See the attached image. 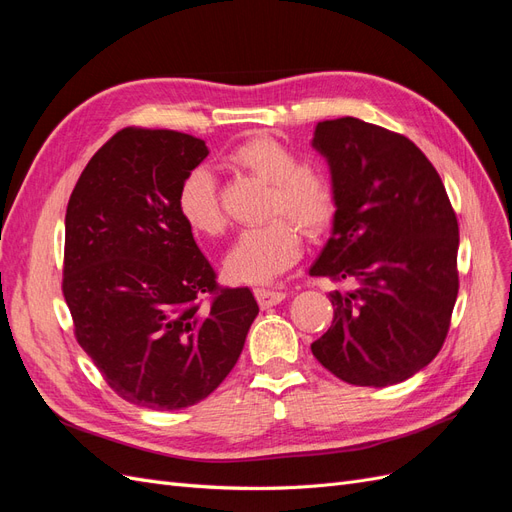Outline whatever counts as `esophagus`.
<instances>
[{
    "label": "esophagus",
    "instance_id": "esophagus-1",
    "mask_svg": "<svg viewBox=\"0 0 512 512\" xmlns=\"http://www.w3.org/2000/svg\"><path fill=\"white\" fill-rule=\"evenodd\" d=\"M254 297L258 301V305L262 309L267 307H273L277 303H282L286 299V292H280V290H267V288H256L254 290Z\"/></svg>",
    "mask_w": 512,
    "mask_h": 512
}]
</instances>
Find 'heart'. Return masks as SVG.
Returning <instances> with one entry per match:
<instances>
[{"label": "heart", "mask_w": 512, "mask_h": 512, "mask_svg": "<svg viewBox=\"0 0 512 512\" xmlns=\"http://www.w3.org/2000/svg\"><path fill=\"white\" fill-rule=\"evenodd\" d=\"M226 162L269 183L265 215L271 220L239 232L224 258L228 280L265 284L299 260L303 235L320 237L337 218L333 181L271 134H254L232 147ZM177 211L196 235L218 237L226 228L218 183L207 168H194L183 177L177 192Z\"/></svg>", "instance_id": "b5f03b06"}]
</instances>
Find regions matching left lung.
Segmentation results:
<instances>
[{
    "instance_id": "1",
    "label": "left lung",
    "mask_w": 512,
    "mask_h": 512,
    "mask_svg": "<svg viewBox=\"0 0 512 512\" xmlns=\"http://www.w3.org/2000/svg\"><path fill=\"white\" fill-rule=\"evenodd\" d=\"M314 149L337 192L333 235L309 275L352 288L331 294V329L312 352L356 386L404 382L451 329L459 224L438 170L410 138L354 117L320 121Z\"/></svg>"
}]
</instances>
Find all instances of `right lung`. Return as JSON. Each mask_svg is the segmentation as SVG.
<instances>
[{
  "label": "right lung",
  "instance_id": "1",
  "mask_svg": "<svg viewBox=\"0 0 512 512\" xmlns=\"http://www.w3.org/2000/svg\"><path fill=\"white\" fill-rule=\"evenodd\" d=\"M207 153L192 134L123 128L89 160L66 211L61 290L76 342L121 399L149 410L218 389L258 316L250 288L218 284L177 211L183 177Z\"/></svg>",
  "mask_w": 512,
  "mask_h": 512
}]
</instances>
